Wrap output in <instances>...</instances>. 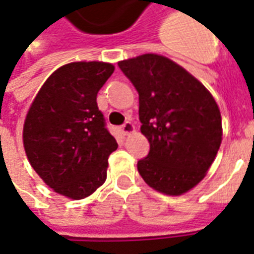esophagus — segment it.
<instances>
[{"mask_svg": "<svg viewBox=\"0 0 254 254\" xmlns=\"http://www.w3.org/2000/svg\"><path fill=\"white\" fill-rule=\"evenodd\" d=\"M134 130H135L134 125H133L131 123H129V121H127V123L124 124L123 127H121V133H123L124 135L130 134V133H133Z\"/></svg>", "mask_w": 254, "mask_h": 254, "instance_id": "obj_1", "label": "esophagus"}]
</instances>
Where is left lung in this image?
Listing matches in <instances>:
<instances>
[{"label":"left lung","mask_w":254,"mask_h":254,"mask_svg":"<svg viewBox=\"0 0 254 254\" xmlns=\"http://www.w3.org/2000/svg\"><path fill=\"white\" fill-rule=\"evenodd\" d=\"M138 92L141 133L150 150L137 163L147 185L182 195L205 177L220 147L223 127L216 101L183 67L157 54L119 62Z\"/></svg>","instance_id":"1"}]
</instances>
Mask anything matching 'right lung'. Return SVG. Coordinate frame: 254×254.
Segmentation results:
<instances>
[{"instance_id":"add662e5","label":"right lung","mask_w":254,"mask_h":254,"mask_svg":"<svg viewBox=\"0 0 254 254\" xmlns=\"http://www.w3.org/2000/svg\"><path fill=\"white\" fill-rule=\"evenodd\" d=\"M115 65L75 62L58 68L35 96L23 125L30 165L55 192L84 199L107 179L117 149L96 97Z\"/></svg>"}]
</instances>
